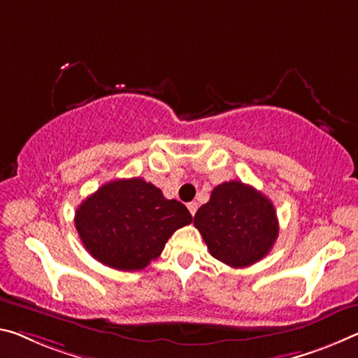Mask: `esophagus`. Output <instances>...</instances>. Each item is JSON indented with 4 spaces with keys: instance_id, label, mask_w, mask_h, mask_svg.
<instances>
[{
    "instance_id": "esophagus-1",
    "label": "esophagus",
    "mask_w": 358,
    "mask_h": 358,
    "mask_svg": "<svg viewBox=\"0 0 358 358\" xmlns=\"http://www.w3.org/2000/svg\"><path fill=\"white\" fill-rule=\"evenodd\" d=\"M197 207H199V206H197V202H189V203H188V210L191 212L192 217H194V215H196Z\"/></svg>"
}]
</instances>
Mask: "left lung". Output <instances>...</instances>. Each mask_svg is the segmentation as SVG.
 Returning <instances> with one entry per match:
<instances>
[{
  "label": "left lung",
  "instance_id": "1",
  "mask_svg": "<svg viewBox=\"0 0 358 358\" xmlns=\"http://www.w3.org/2000/svg\"><path fill=\"white\" fill-rule=\"evenodd\" d=\"M194 226L213 258L247 268L271 252L279 236L275 208L268 197L242 181H224L197 210Z\"/></svg>",
  "mask_w": 358,
  "mask_h": 358
}]
</instances>
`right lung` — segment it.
<instances>
[{
  "label": "right lung",
  "mask_w": 358,
  "mask_h": 358,
  "mask_svg": "<svg viewBox=\"0 0 358 358\" xmlns=\"http://www.w3.org/2000/svg\"><path fill=\"white\" fill-rule=\"evenodd\" d=\"M183 203L166 199L143 178L113 180L83 201L75 224L92 257L119 271H140L162 253L169 237L189 224Z\"/></svg>",
  "instance_id": "obj_1"
}]
</instances>
